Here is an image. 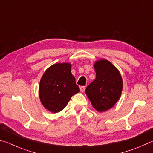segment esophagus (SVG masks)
<instances>
[{
  "mask_svg": "<svg viewBox=\"0 0 153 153\" xmlns=\"http://www.w3.org/2000/svg\"><path fill=\"white\" fill-rule=\"evenodd\" d=\"M85 89H86V87H85V86H82V87H80V90H81V92H84L85 91Z\"/></svg>",
  "mask_w": 153,
  "mask_h": 153,
  "instance_id": "esophagus-1",
  "label": "esophagus"
}]
</instances>
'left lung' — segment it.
Returning <instances> with one entry per match:
<instances>
[{
	"label": "left lung",
	"mask_w": 153,
	"mask_h": 153,
	"mask_svg": "<svg viewBox=\"0 0 153 153\" xmlns=\"http://www.w3.org/2000/svg\"><path fill=\"white\" fill-rule=\"evenodd\" d=\"M96 78L88 85L85 93L96 110L105 111L114 107L121 97L123 81L116 66L106 59L94 63Z\"/></svg>",
	"instance_id": "left-lung-1"
}]
</instances>
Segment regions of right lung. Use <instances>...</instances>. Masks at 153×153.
Segmentation results:
<instances>
[{
    "instance_id": "obj_1",
    "label": "right lung",
    "mask_w": 153,
    "mask_h": 153,
    "mask_svg": "<svg viewBox=\"0 0 153 153\" xmlns=\"http://www.w3.org/2000/svg\"><path fill=\"white\" fill-rule=\"evenodd\" d=\"M80 92L71 73V64L56 63L43 74L39 82V100L44 108L58 113L65 108L71 97Z\"/></svg>"
}]
</instances>
